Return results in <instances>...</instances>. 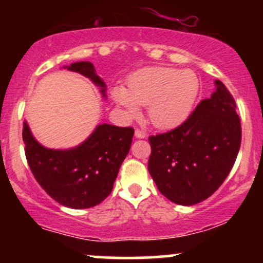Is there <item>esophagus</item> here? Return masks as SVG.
<instances>
[{
  "label": "esophagus",
  "instance_id": "1",
  "mask_svg": "<svg viewBox=\"0 0 263 263\" xmlns=\"http://www.w3.org/2000/svg\"><path fill=\"white\" fill-rule=\"evenodd\" d=\"M135 136L137 138H144L147 136V134L144 131H142V129H140V128H136V131H135Z\"/></svg>",
  "mask_w": 263,
  "mask_h": 263
}]
</instances>
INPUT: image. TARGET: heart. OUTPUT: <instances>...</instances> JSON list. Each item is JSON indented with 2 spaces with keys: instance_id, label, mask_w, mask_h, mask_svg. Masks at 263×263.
I'll return each instance as SVG.
<instances>
[{
  "instance_id": "heart-1",
  "label": "heart",
  "mask_w": 263,
  "mask_h": 263,
  "mask_svg": "<svg viewBox=\"0 0 263 263\" xmlns=\"http://www.w3.org/2000/svg\"><path fill=\"white\" fill-rule=\"evenodd\" d=\"M200 83L192 70L147 68L128 80V87H114V101L131 119L140 116V107L148 106L151 122L158 128H173L188 119L197 100Z\"/></svg>"
}]
</instances>
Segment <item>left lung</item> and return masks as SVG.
Returning a JSON list of instances; mask_svg holds the SVG:
<instances>
[{"label":"left lung","instance_id":"left-lung-1","mask_svg":"<svg viewBox=\"0 0 263 263\" xmlns=\"http://www.w3.org/2000/svg\"><path fill=\"white\" fill-rule=\"evenodd\" d=\"M188 119L171 131L149 136L148 171L173 203L194 205L213 195L234 165L241 144L236 102L220 80Z\"/></svg>","mask_w":263,"mask_h":263}]
</instances>
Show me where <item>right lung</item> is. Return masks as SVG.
<instances>
[{"label": "right lung", "mask_w": 263, "mask_h": 263, "mask_svg": "<svg viewBox=\"0 0 263 263\" xmlns=\"http://www.w3.org/2000/svg\"><path fill=\"white\" fill-rule=\"evenodd\" d=\"M89 78L101 87L105 83L90 62L66 66ZM135 129L102 123L80 146L71 149H49L39 144L23 122L22 137L27 162L39 185L50 198L71 209H87L100 204L112 192L114 182L127 156Z\"/></svg>", "instance_id": "right-lung-1"}]
</instances>
